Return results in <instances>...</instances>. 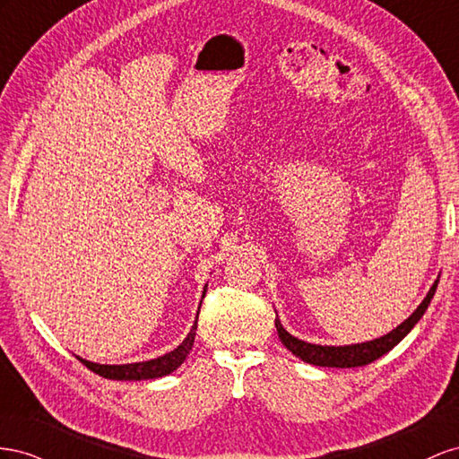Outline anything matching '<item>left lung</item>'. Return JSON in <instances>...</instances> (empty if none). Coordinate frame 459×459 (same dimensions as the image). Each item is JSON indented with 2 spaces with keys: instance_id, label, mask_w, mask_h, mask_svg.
Segmentation results:
<instances>
[{
  "instance_id": "1",
  "label": "left lung",
  "mask_w": 459,
  "mask_h": 459,
  "mask_svg": "<svg viewBox=\"0 0 459 459\" xmlns=\"http://www.w3.org/2000/svg\"><path fill=\"white\" fill-rule=\"evenodd\" d=\"M437 286H438V279L435 281L433 286H430L427 298L421 304H419V307L411 313L408 319H405L402 325H398L394 331H390L388 334H385L381 338H375V340H371V342H361V344H351V346H319V344L304 342V340L292 336L281 325L279 316H277V319H274V326H277L281 342L288 350H290L296 358H299L306 363L319 365V368H340V369L361 368V365H368L381 356H385L386 351L394 348L400 340L413 329L415 323L421 319L423 313L427 311L430 299H433V296L437 292Z\"/></svg>"
}]
</instances>
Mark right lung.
<instances>
[{
    "instance_id": "obj_1",
    "label": "right lung",
    "mask_w": 459,
    "mask_h": 459,
    "mask_svg": "<svg viewBox=\"0 0 459 459\" xmlns=\"http://www.w3.org/2000/svg\"><path fill=\"white\" fill-rule=\"evenodd\" d=\"M204 296H205V290H204ZM195 329H198V317H195L188 336L182 340L180 346H177L173 351L165 353V356L150 359V361H138V363H126V365H101L82 358L78 359H81L90 371H94L103 378H113V381H148V378H160L177 371L182 365V361L186 359V356L194 346Z\"/></svg>"
}]
</instances>
